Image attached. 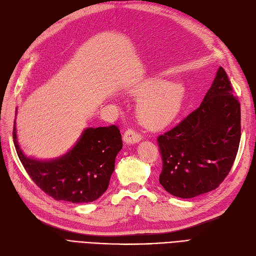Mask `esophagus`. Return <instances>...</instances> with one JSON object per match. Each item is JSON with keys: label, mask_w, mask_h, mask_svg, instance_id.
Here are the masks:
<instances>
[{"label": "esophagus", "mask_w": 256, "mask_h": 256, "mask_svg": "<svg viewBox=\"0 0 256 256\" xmlns=\"http://www.w3.org/2000/svg\"><path fill=\"white\" fill-rule=\"evenodd\" d=\"M122 140L126 144H136L142 140L141 134L134 129H128L122 136Z\"/></svg>", "instance_id": "34e87169"}]
</instances>
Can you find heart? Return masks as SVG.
I'll use <instances>...</instances> for the list:
<instances>
[{
  "instance_id": "b5f03b06",
  "label": "heart",
  "mask_w": 256,
  "mask_h": 256,
  "mask_svg": "<svg viewBox=\"0 0 256 256\" xmlns=\"http://www.w3.org/2000/svg\"><path fill=\"white\" fill-rule=\"evenodd\" d=\"M131 95L140 100L138 118L150 130H161L180 116L186 102V90L180 83L150 78L134 85Z\"/></svg>"
}]
</instances>
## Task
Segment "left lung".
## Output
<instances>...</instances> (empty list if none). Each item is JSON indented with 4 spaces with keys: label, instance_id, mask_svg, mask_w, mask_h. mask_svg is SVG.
<instances>
[{
    "label": "left lung",
    "instance_id": "obj_1",
    "mask_svg": "<svg viewBox=\"0 0 256 256\" xmlns=\"http://www.w3.org/2000/svg\"><path fill=\"white\" fill-rule=\"evenodd\" d=\"M240 136V104L219 67L198 109L158 138L164 161L159 182L182 198L216 189L234 164Z\"/></svg>",
    "mask_w": 256,
    "mask_h": 256
}]
</instances>
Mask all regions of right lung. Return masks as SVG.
<instances>
[{"instance_id": "right-lung-1", "label": "right lung", "mask_w": 256, "mask_h": 256, "mask_svg": "<svg viewBox=\"0 0 256 256\" xmlns=\"http://www.w3.org/2000/svg\"><path fill=\"white\" fill-rule=\"evenodd\" d=\"M12 134L18 157L33 182L54 200L72 203H90L104 194L114 172L115 158L122 148L116 126L88 127L63 156L40 160L22 152L16 120Z\"/></svg>"}]
</instances>
